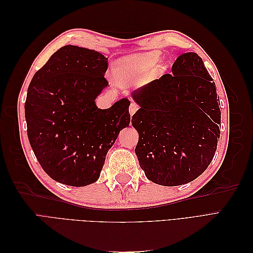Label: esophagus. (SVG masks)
Instances as JSON below:
<instances>
[{"mask_svg":"<svg viewBox=\"0 0 253 253\" xmlns=\"http://www.w3.org/2000/svg\"><path fill=\"white\" fill-rule=\"evenodd\" d=\"M138 109H139V106H138V104H136V103H131L129 104V108H128V111H129V114H131V116H133V115L138 111Z\"/></svg>","mask_w":253,"mask_h":253,"instance_id":"esophagus-1","label":"esophagus"}]
</instances>
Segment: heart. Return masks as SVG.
<instances>
[{
    "mask_svg": "<svg viewBox=\"0 0 253 253\" xmlns=\"http://www.w3.org/2000/svg\"><path fill=\"white\" fill-rule=\"evenodd\" d=\"M159 52L152 51L132 55L119 61L116 73L122 79H132L137 77L154 66L159 61Z\"/></svg>",
    "mask_w": 253,
    "mask_h": 253,
    "instance_id": "b5f03b06",
    "label": "heart"
}]
</instances>
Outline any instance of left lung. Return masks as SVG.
I'll return each instance as SVG.
<instances>
[{"label": "left lung", "instance_id": "left-lung-1", "mask_svg": "<svg viewBox=\"0 0 253 253\" xmlns=\"http://www.w3.org/2000/svg\"><path fill=\"white\" fill-rule=\"evenodd\" d=\"M135 148L147 178L173 187L194 180L212 162L219 140L215 83L195 52L180 55L166 74L132 94Z\"/></svg>", "mask_w": 253, "mask_h": 253}]
</instances>
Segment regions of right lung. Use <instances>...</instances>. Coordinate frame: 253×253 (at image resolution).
<instances>
[{"mask_svg": "<svg viewBox=\"0 0 253 253\" xmlns=\"http://www.w3.org/2000/svg\"><path fill=\"white\" fill-rule=\"evenodd\" d=\"M108 58L74 45L61 47L30 81L25 101L27 136L42 169L58 182H95L105 156L131 116L126 98L100 110L96 97L109 85Z\"/></svg>", "mask_w": 253, "mask_h": 253, "instance_id": "right-lung-1", "label": "right lung"}]
</instances>
